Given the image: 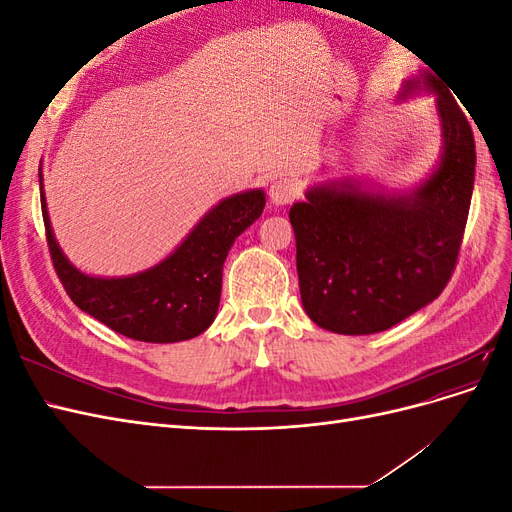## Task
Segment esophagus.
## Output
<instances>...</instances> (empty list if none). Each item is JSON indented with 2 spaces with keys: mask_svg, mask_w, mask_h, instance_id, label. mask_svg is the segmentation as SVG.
Masks as SVG:
<instances>
[{
  "mask_svg": "<svg viewBox=\"0 0 512 512\" xmlns=\"http://www.w3.org/2000/svg\"><path fill=\"white\" fill-rule=\"evenodd\" d=\"M299 194H301L299 183L294 181V179H290V177H280V179H275V181L271 183V188H269V198H271V203H273V205H277V207L290 205L292 200L297 198Z\"/></svg>",
  "mask_w": 512,
  "mask_h": 512,
  "instance_id": "esophagus-1",
  "label": "esophagus"
}]
</instances>
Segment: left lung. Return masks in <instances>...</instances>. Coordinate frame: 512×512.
I'll list each match as a JSON object with an SVG mask.
<instances>
[{"label":"left lung","mask_w":512,"mask_h":512,"mask_svg":"<svg viewBox=\"0 0 512 512\" xmlns=\"http://www.w3.org/2000/svg\"><path fill=\"white\" fill-rule=\"evenodd\" d=\"M436 91L442 158L410 194L333 181L290 207L301 301L318 327L369 335L395 327L440 297L455 271L474 190L470 123L444 83L427 74L404 85Z\"/></svg>","instance_id":"left-lung-1"}]
</instances>
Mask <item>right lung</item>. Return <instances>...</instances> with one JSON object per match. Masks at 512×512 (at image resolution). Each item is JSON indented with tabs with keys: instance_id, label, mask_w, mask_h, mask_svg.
<instances>
[{
	"instance_id": "obj_1",
	"label": "right lung",
	"mask_w": 512,
	"mask_h": 512,
	"mask_svg": "<svg viewBox=\"0 0 512 512\" xmlns=\"http://www.w3.org/2000/svg\"><path fill=\"white\" fill-rule=\"evenodd\" d=\"M40 203L53 267L74 305L119 335L173 344L209 329L220 305L224 260L235 239L260 218L265 192L250 190L224 198L160 265L111 280L81 273L59 250L46 211L42 173Z\"/></svg>"
}]
</instances>
